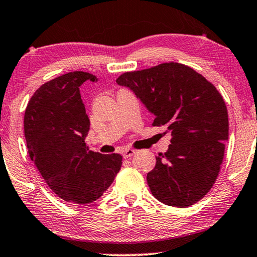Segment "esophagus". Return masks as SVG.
Returning a JSON list of instances; mask_svg holds the SVG:
<instances>
[{
    "label": "esophagus",
    "mask_w": 257,
    "mask_h": 257,
    "mask_svg": "<svg viewBox=\"0 0 257 257\" xmlns=\"http://www.w3.org/2000/svg\"><path fill=\"white\" fill-rule=\"evenodd\" d=\"M135 153H136V151L132 149H125L124 151H122V156H124V158H131Z\"/></svg>",
    "instance_id": "34e87169"
}]
</instances>
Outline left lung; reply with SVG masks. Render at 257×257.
I'll use <instances>...</instances> for the list:
<instances>
[{
	"label": "left lung",
	"mask_w": 257,
	"mask_h": 257,
	"mask_svg": "<svg viewBox=\"0 0 257 257\" xmlns=\"http://www.w3.org/2000/svg\"><path fill=\"white\" fill-rule=\"evenodd\" d=\"M117 84L139 98L154 115L153 126H165L172 136L167 152L147 173L154 198L179 208L198 202L223 160L229 126L222 96L195 70L174 62L125 72Z\"/></svg>",
	"instance_id": "left-lung-1"
}]
</instances>
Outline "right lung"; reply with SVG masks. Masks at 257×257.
I'll list each match as a JSON object with an SVG mask.
<instances>
[{"instance_id":"right-lung-1","label":"right lung","mask_w":257,"mask_h":257,"mask_svg":"<svg viewBox=\"0 0 257 257\" xmlns=\"http://www.w3.org/2000/svg\"><path fill=\"white\" fill-rule=\"evenodd\" d=\"M86 80L98 78L73 71L43 84L30 98L24 113L30 159L52 192L77 205L99 199L122 161L120 154H100L86 146L90 119L79 92Z\"/></svg>"}]
</instances>
